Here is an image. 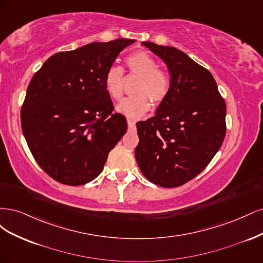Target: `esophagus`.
Masks as SVG:
<instances>
[{
	"label": "esophagus",
	"mask_w": 263,
	"mask_h": 263,
	"mask_svg": "<svg viewBox=\"0 0 263 263\" xmlns=\"http://www.w3.org/2000/svg\"><path fill=\"white\" fill-rule=\"evenodd\" d=\"M127 123H128V127L130 129H135V126H136V121H134L132 118L127 119Z\"/></svg>",
	"instance_id": "esophagus-1"
}]
</instances>
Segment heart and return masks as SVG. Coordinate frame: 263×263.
<instances>
[{
    "instance_id": "obj_1",
    "label": "heart",
    "mask_w": 263,
    "mask_h": 263,
    "mask_svg": "<svg viewBox=\"0 0 263 263\" xmlns=\"http://www.w3.org/2000/svg\"><path fill=\"white\" fill-rule=\"evenodd\" d=\"M127 65L132 72L140 76L135 95L124 99L116 109L130 118L144 116L150 109V101L158 105L165 99L170 89V78L163 70L158 69V61L145 51H138L127 58ZM105 89L114 100H121L124 93L123 69L110 66L105 74Z\"/></svg>"
}]
</instances>
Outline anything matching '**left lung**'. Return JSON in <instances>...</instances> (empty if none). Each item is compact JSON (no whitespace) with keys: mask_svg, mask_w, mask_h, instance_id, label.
Listing matches in <instances>:
<instances>
[{"mask_svg":"<svg viewBox=\"0 0 263 263\" xmlns=\"http://www.w3.org/2000/svg\"><path fill=\"white\" fill-rule=\"evenodd\" d=\"M168 67L170 89L155 116L138 122L135 157L157 185L176 187L195 178L219 150L226 134V104L208 69L170 46L141 43Z\"/></svg>","mask_w":263,"mask_h":263,"instance_id":"8db88e82","label":"left lung"}]
</instances>
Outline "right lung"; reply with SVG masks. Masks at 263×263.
I'll return each mask as SVG.
<instances>
[{
    "instance_id": "add662e5",
    "label": "right lung",
    "mask_w": 263,
    "mask_h": 263,
    "mask_svg": "<svg viewBox=\"0 0 263 263\" xmlns=\"http://www.w3.org/2000/svg\"><path fill=\"white\" fill-rule=\"evenodd\" d=\"M135 42L121 38L58 52L31 79L22 130L37 163L55 181L82 185L94 180L127 132L104 80L119 52Z\"/></svg>"
}]
</instances>
